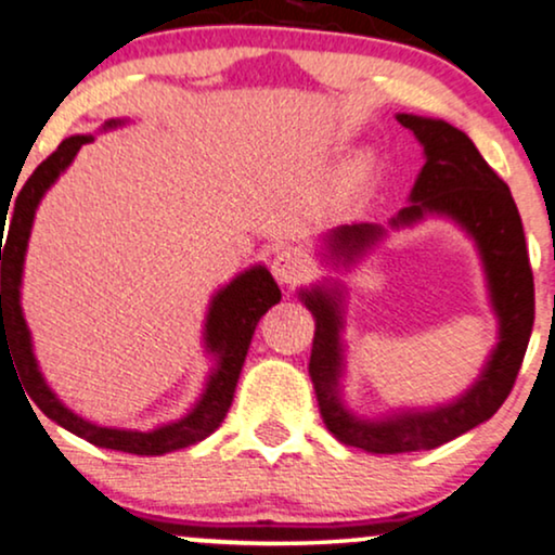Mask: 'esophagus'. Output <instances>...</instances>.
<instances>
[{
	"label": "esophagus",
	"mask_w": 555,
	"mask_h": 555,
	"mask_svg": "<svg viewBox=\"0 0 555 555\" xmlns=\"http://www.w3.org/2000/svg\"><path fill=\"white\" fill-rule=\"evenodd\" d=\"M271 271L279 284L294 286L310 276V263H307V258L297 254V250H276V256H273L271 261Z\"/></svg>",
	"instance_id": "esophagus-1"
}]
</instances>
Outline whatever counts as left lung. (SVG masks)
Instances as JSON below:
<instances>
[{"label":"left lung","instance_id":"8db88e82","mask_svg":"<svg viewBox=\"0 0 555 555\" xmlns=\"http://www.w3.org/2000/svg\"><path fill=\"white\" fill-rule=\"evenodd\" d=\"M397 120L415 132L425 145L427 160L410 194L412 205L404 207L391 225H410L427 212H438L453 217L474 235L487 269L492 305L500 318V343L479 382L453 404L430 412H402L369 423L350 415L338 397L343 366L340 292H301V299L314 318L310 376L320 415L340 443L369 453L430 451L492 417L515 387L535 320L528 245L509 186L489 168L466 132L443 120H427L417 115H397ZM378 235L382 228L369 222L343 225L327 235L330 254L353 261Z\"/></svg>","mask_w":555,"mask_h":555}]
</instances>
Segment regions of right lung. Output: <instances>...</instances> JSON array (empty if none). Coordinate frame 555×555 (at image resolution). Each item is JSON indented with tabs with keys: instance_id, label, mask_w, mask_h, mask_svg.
Returning <instances> with one entry per match:
<instances>
[{
	"instance_id": "obj_1",
	"label": "right lung",
	"mask_w": 555,
	"mask_h": 555,
	"mask_svg": "<svg viewBox=\"0 0 555 555\" xmlns=\"http://www.w3.org/2000/svg\"><path fill=\"white\" fill-rule=\"evenodd\" d=\"M115 120L107 122V128H115ZM91 135H72L48 156L43 164L33 171V177L20 189L15 207L10 215V228H7V243L2 250V359L12 349L10 359H15V366L23 378V387L35 404L40 406L46 417L66 427L68 433L79 435L89 443L109 448V451L135 453V455H164L179 448L194 446L205 440L209 433H215L225 420L233 395L241 376L245 353H248L250 338H254L258 320L269 312V307L282 299L276 282L263 266L241 273L233 279L225 289L212 299L207 314V348L217 356V369L209 376L205 395L186 417L179 423L156 427L151 433L135 430H115V427L91 425L72 410H66L38 371V361L33 356L30 330L25 325L23 307H20V284H23V263L27 250V237H30L33 217L38 209V202L43 199L48 186L61 177V171L72 164L76 153L83 143H89ZM4 209H10L4 205ZM7 220V215H4ZM4 225V222H2Z\"/></svg>"
}]
</instances>
